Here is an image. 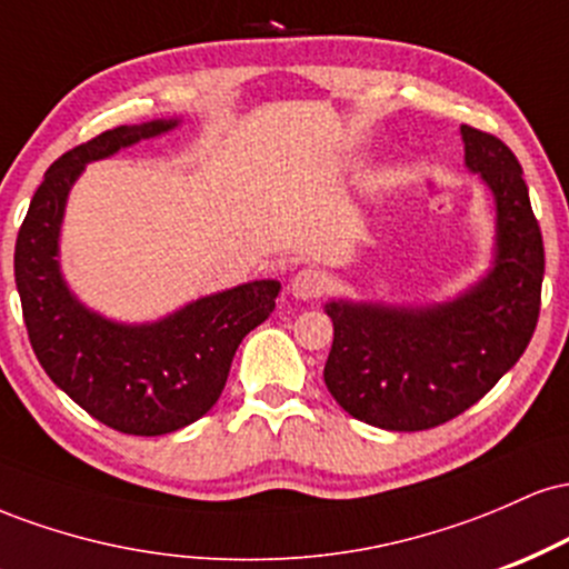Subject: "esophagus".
<instances>
[{"mask_svg":"<svg viewBox=\"0 0 569 569\" xmlns=\"http://www.w3.org/2000/svg\"><path fill=\"white\" fill-rule=\"evenodd\" d=\"M326 286H329V280H326L323 272L318 270H299L297 276L291 278V293L297 299H307V302L323 297Z\"/></svg>","mask_w":569,"mask_h":569,"instance_id":"1","label":"esophagus"}]
</instances>
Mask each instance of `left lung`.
I'll list each match as a JSON object with an SVG mask.
<instances>
[{
  "label": "left lung",
  "instance_id": "obj_1",
  "mask_svg": "<svg viewBox=\"0 0 569 569\" xmlns=\"http://www.w3.org/2000/svg\"><path fill=\"white\" fill-rule=\"evenodd\" d=\"M460 130L466 166L498 202L489 276L447 305H326L335 323L326 388L375 428L428 430L471 409L519 361L538 326L546 253L521 166L498 136Z\"/></svg>",
  "mask_w": 569,
  "mask_h": 569
}]
</instances>
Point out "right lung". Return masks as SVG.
<instances>
[{
	"label": "right lung",
	"instance_id": "1",
	"mask_svg": "<svg viewBox=\"0 0 569 569\" xmlns=\"http://www.w3.org/2000/svg\"><path fill=\"white\" fill-rule=\"evenodd\" d=\"M173 126H120L61 154L37 187L16 240V286L37 361L90 417L130 436L173 433L200 420L219 401L238 345L276 310L280 291L278 280H253L147 326L107 321L69 293L56 259L58 230L84 162Z\"/></svg>",
	"mask_w": 569,
	"mask_h": 569
}]
</instances>
